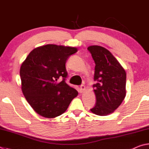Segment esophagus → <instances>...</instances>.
Instances as JSON below:
<instances>
[{
  "label": "esophagus",
  "mask_w": 149,
  "mask_h": 149,
  "mask_svg": "<svg viewBox=\"0 0 149 149\" xmlns=\"http://www.w3.org/2000/svg\"><path fill=\"white\" fill-rule=\"evenodd\" d=\"M85 89H86V87H85V86L83 85V84H82V85L80 86V91L81 93L84 92V90H85Z\"/></svg>",
  "instance_id": "34e87169"
}]
</instances>
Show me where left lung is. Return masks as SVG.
<instances>
[{
    "mask_svg": "<svg viewBox=\"0 0 149 149\" xmlns=\"http://www.w3.org/2000/svg\"><path fill=\"white\" fill-rule=\"evenodd\" d=\"M95 63L93 84L97 101L93 113L104 116L113 113L126 96L125 69L113 55L105 48L93 45L88 48Z\"/></svg>",
    "mask_w": 149,
    "mask_h": 149,
    "instance_id": "1",
    "label": "left lung"
}]
</instances>
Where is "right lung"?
Segmentation results:
<instances>
[{"mask_svg":"<svg viewBox=\"0 0 149 149\" xmlns=\"http://www.w3.org/2000/svg\"><path fill=\"white\" fill-rule=\"evenodd\" d=\"M75 47L46 45L32 50L20 69L22 93L33 110L54 118L65 112L78 91L65 82V63Z\"/></svg>","mask_w":149,"mask_h":149,"instance_id":"right-lung-1","label":"right lung"}]
</instances>
